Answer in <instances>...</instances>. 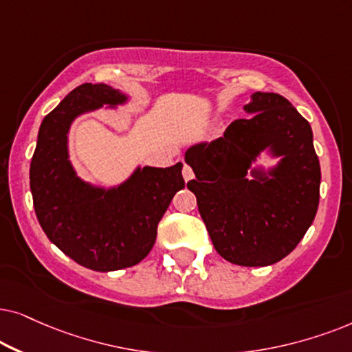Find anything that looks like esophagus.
<instances>
[{"instance_id":"obj_1","label":"esophagus","mask_w":352,"mask_h":352,"mask_svg":"<svg viewBox=\"0 0 352 352\" xmlns=\"http://www.w3.org/2000/svg\"><path fill=\"white\" fill-rule=\"evenodd\" d=\"M182 173H184L185 182H188V180H191V179H193V177H195L193 168H191V167L188 166V164H185V166H184V172H182Z\"/></svg>"}]
</instances>
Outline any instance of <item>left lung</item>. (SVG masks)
Masks as SVG:
<instances>
[{
  "mask_svg": "<svg viewBox=\"0 0 352 352\" xmlns=\"http://www.w3.org/2000/svg\"><path fill=\"white\" fill-rule=\"evenodd\" d=\"M245 111L254 116L232 122L223 137L185 153L196 175L186 186L215 251L232 264L264 267L287 257L314 222L320 164L311 125L287 98L256 91ZM267 147L283 157L279 166L269 173L252 169Z\"/></svg>",
  "mask_w": 352,
  "mask_h": 352,
  "instance_id": "1",
  "label": "left lung"
}]
</instances>
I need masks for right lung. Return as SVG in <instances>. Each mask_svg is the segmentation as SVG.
I'll use <instances>...</instances> for the list:
<instances>
[{"mask_svg":"<svg viewBox=\"0 0 352 352\" xmlns=\"http://www.w3.org/2000/svg\"><path fill=\"white\" fill-rule=\"evenodd\" d=\"M127 101L104 83H83L41 122L30 162V190L36 219L65 256L96 272L120 270L153 250L157 223L177 191L185 188L184 164L137 168L116 188L91 186L75 173L67 153L72 120L102 104Z\"/></svg>","mask_w":352,"mask_h":352,"instance_id":"obj_1","label":"right lung"}]
</instances>
